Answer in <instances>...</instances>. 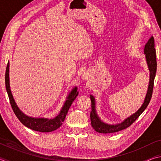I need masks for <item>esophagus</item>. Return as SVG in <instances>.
I'll return each instance as SVG.
<instances>
[{"instance_id": "esophagus-1", "label": "esophagus", "mask_w": 161, "mask_h": 161, "mask_svg": "<svg viewBox=\"0 0 161 161\" xmlns=\"http://www.w3.org/2000/svg\"><path fill=\"white\" fill-rule=\"evenodd\" d=\"M90 77H91V74L89 72H87V71H86V72H84L83 75H82V78H83V80L84 81H86V80H89Z\"/></svg>"}]
</instances>
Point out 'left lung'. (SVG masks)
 Listing matches in <instances>:
<instances>
[{
	"label": "left lung",
	"mask_w": 161,
	"mask_h": 161,
	"mask_svg": "<svg viewBox=\"0 0 161 161\" xmlns=\"http://www.w3.org/2000/svg\"><path fill=\"white\" fill-rule=\"evenodd\" d=\"M144 53L146 54L147 63L148 65V68L151 74H150V81L148 92L146 97L145 101L141 106V107L138 110V111L130 116L129 118L122 122L121 124L115 125V126H110V125L106 124L100 121L99 117L97 116V114L95 111V101L94 97L91 96V103H92V111L90 113V119H91V124L93 129L96 130L97 132L101 133H111L120 131V130L126 129L129 127L133 122H134L138 117L140 116L141 114L143 112V111L146 109V107H148L150 101L151 99L153 90V85H154V79L156 77V69H157V62H156V49H155V42L153 37L150 38L148 42L146 43L144 49Z\"/></svg>",
	"instance_id": "left-lung-1"
}]
</instances>
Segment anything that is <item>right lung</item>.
Masks as SVG:
<instances>
[{"mask_svg": "<svg viewBox=\"0 0 161 161\" xmlns=\"http://www.w3.org/2000/svg\"><path fill=\"white\" fill-rule=\"evenodd\" d=\"M5 88H6L7 93L8 95L10 103L11 105L13 111L15 113V116H17L19 121L23 125H25L26 127L40 132H51L60 127L64 121V119L67 116L69 107L72 105V102H74V100L76 99V97H77L79 93L76 87L74 88V89H72V91L71 92V93L68 96L67 99L65 102L61 111L58 114V116H57L54 119H34L27 116L23 113H22L17 107V105H16L14 99H13L9 84V62H8L6 70H5Z\"/></svg>", "mask_w": 161, "mask_h": 161, "instance_id": "right-lung-1", "label": "right lung"}]
</instances>
